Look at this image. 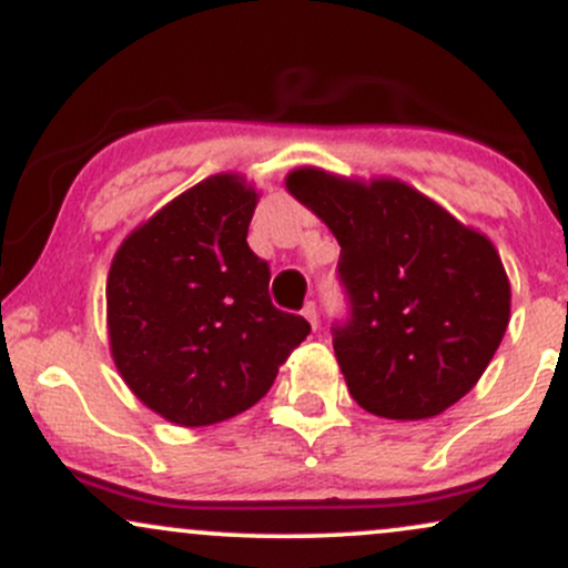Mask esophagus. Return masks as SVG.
<instances>
[{"mask_svg":"<svg viewBox=\"0 0 568 568\" xmlns=\"http://www.w3.org/2000/svg\"><path fill=\"white\" fill-rule=\"evenodd\" d=\"M303 316L305 318H308V322H311V327H318V311H316V303L314 301H311V303H305V308H303Z\"/></svg>","mask_w":568,"mask_h":568,"instance_id":"1","label":"esophagus"}]
</instances>
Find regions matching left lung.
<instances>
[{
	"instance_id": "8db88e82",
	"label": "left lung",
	"mask_w": 568,
	"mask_h": 568,
	"mask_svg": "<svg viewBox=\"0 0 568 568\" xmlns=\"http://www.w3.org/2000/svg\"><path fill=\"white\" fill-rule=\"evenodd\" d=\"M286 187L341 244L346 316L333 324V348L356 405L418 422L458 403L509 322L494 244L403 182L367 187L297 169Z\"/></svg>"
}]
</instances>
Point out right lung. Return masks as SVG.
Returning a JSON list of instances; mask_svg holds the SVG:
<instances>
[{
  "instance_id": "obj_1",
  "label": "right lung",
  "mask_w": 568,
  "mask_h": 568,
  "mask_svg": "<svg viewBox=\"0 0 568 568\" xmlns=\"http://www.w3.org/2000/svg\"><path fill=\"white\" fill-rule=\"evenodd\" d=\"M257 193L239 176L195 184L114 254V365L146 407L206 426L265 397L311 324L271 303V267L246 244Z\"/></svg>"
}]
</instances>
